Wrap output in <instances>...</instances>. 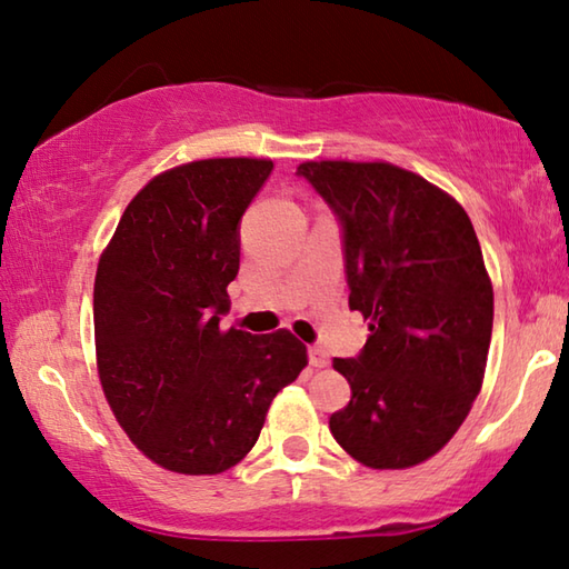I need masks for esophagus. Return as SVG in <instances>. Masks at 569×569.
Masks as SVG:
<instances>
[{"label": "esophagus", "instance_id": "34e87169", "mask_svg": "<svg viewBox=\"0 0 569 569\" xmlns=\"http://www.w3.org/2000/svg\"><path fill=\"white\" fill-rule=\"evenodd\" d=\"M308 361H311L313 369H326V366L331 363L329 353H326L321 346H311V349H308Z\"/></svg>", "mask_w": 569, "mask_h": 569}]
</instances>
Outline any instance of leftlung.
<instances>
[{
  "label": "left lung",
  "instance_id": "8db88e82",
  "mask_svg": "<svg viewBox=\"0 0 569 569\" xmlns=\"http://www.w3.org/2000/svg\"><path fill=\"white\" fill-rule=\"evenodd\" d=\"M298 176L343 226L349 306L369 321L359 359H333L351 401L331 435L371 469L445 449L481 391L495 291L467 210L391 162L306 160Z\"/></svg>",
  "mask_w": 569,
  "mask_h": 569
}]
</instances>
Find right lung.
I'll return each mask as SVG.
<instances>
[{
    "label": "right lung",
    "mask_w": 569,
    "mask_h": 569,
    "mask_svg": "<svg viewBox=\"0 0 569 569\" xmlns=\"http://www.w3.org/2000/svg\"><path fill=\"white\" fill-rule=\"evenodd\" d=\"M271 170L263 158H208L160 172L100 256L92 316L104 399L132 445L178 475L236 467L308 363L286 329H220L240 216Z\"/></svg>",
    "instance_id": "obj_1"
}]
</instances>
